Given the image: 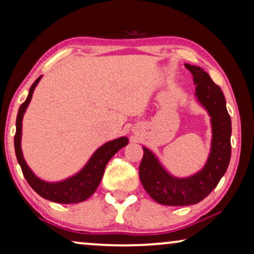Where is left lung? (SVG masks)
<instances>
[{"instance_id": "1", "label": "left lung", "mask_w": 254, "mask_h": 254, "mask_svg": "<svg viewBox=\"0 0 254 254\" xmlns=\"http://www.w3.org/2000/svg\"><path fill=\"white\" fill-rule=\"evenodd\" d=\"M193 76L195 95L212 117L213 139L209 158L201 171L189 178H175L154 154L144 148L139 177L149 197L167 206L194 205L205 199L228 169L231 156V120L221 88L201 67L185 64Z\"/></svg>"}]
</instances>
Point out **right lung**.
<instances>
[{
	"label": "right lung",
	"mask_w": 254,
	"mask_h": 254,
	"mask_svg": "<svg viewBox=\"0 0 254 254\" xmlns=\"http://www.w3.org/2000/svg\"><path fill=\"white\" fill-rule=\"evenodd\" d=\"M40 78L41 77H39L32 84L27 99L21 103L18 110V115H17L15 134V151L17 160H18L25 180L27 181L30 187L39 195H41L42 198L60 203H76L84 201V200L90 198L94 193L96 189H98L107 163L115 155L117 151H120L121 148L127 144V138L121 137L119 139H115V140L108 141L107 144L101 146L93 154L90 161L84 167V169L80 173L69 178V180L59 182V183H47V182L41 181L28 168L23 158V153H21L20 148L21 121H23L25 110H26L28 103L31 101L32 94H33L34 88L39 83V80H40Z\"/></svg>",
	"instance_id": "1"
}]
</instances>
